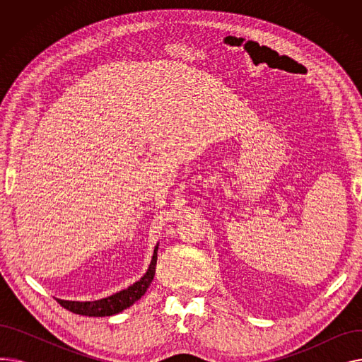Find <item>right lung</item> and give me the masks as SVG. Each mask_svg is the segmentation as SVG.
<instances>
[{"label":"right lung","instance_id":"1","mask_svg":"<svg viewBox=\"0 0 362 362\" xmlns=\"http://www.w3.org/2000/svg\"><path fill=\"white\" fill-rule=\"evenodd\" d=\"M157 251H158V245L154 250V255H152L151 264L148 267V272L138 280L136 283H133L132 286L127 289H123L117 293H114L108 298H103L98 300H88V302H79V300H63V299H57L60 302V305L74 314H81V315H88V317H105V315H114L119 314L123 310L129 308L133 305L138 299H141L146 289L149 288V284L154 279L156 274V265H157Z\"/></svg>","mask_w":362,"mask_h":362}]
</instances>
